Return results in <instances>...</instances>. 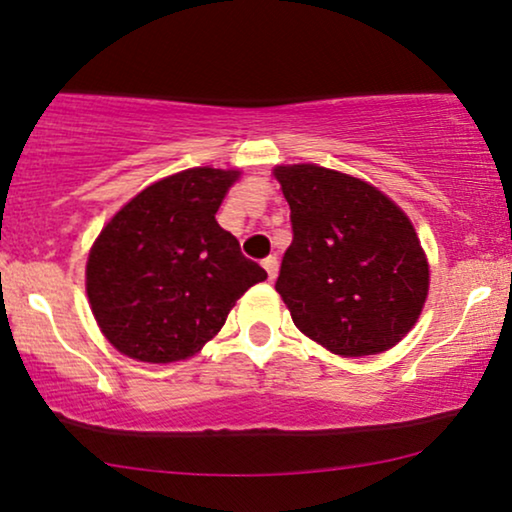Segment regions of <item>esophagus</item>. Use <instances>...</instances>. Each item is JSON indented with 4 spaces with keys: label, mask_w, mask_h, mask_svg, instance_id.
Instances as JSON below:
<instances>
[{
    "label": "esophagus",
    "mask_w": 512,
    "mask_h": 512,
    "mask_svg": "<svg viewBox=\"0 0 512 512\" xmlns=\"http://www.w3.org/2000/svg\"><path fill=\"white\" fill-rule=\"evenodd\" d=\"M262 267L267 269V276H269V281H274L276 278V274H278V260L274 255H269L267 260H262Z\"/></svg>",
    "instance_id": "34e87169"
}]
</instances>
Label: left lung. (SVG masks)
<instances>
[{"label":"left lung","instance_id":"left-lung-1","mask_svg":"<svg viewBox=\"0 0 512 512\" xmlns=\"http://www.w3.org/2000/svg\"><path fill=\"white\" fill-rule=\"evenodd\" d=\"M274 174L293 224L276 290L295 326L340 357L397 345L420 316L430 283L409 217L349 174L319 165Z\"/></svg>","mask_w":512,"mask_h":512}]
</instances>
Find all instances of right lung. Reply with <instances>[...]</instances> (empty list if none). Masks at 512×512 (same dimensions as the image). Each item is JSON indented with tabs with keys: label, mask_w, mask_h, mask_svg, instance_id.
Segmentation results:
<instances>
[{
	"label": "right lung",
	"mask_w": 512,
	"mask_h": 512,
	"mask_svg": "<svg viewBox=\"0 0 512 512\" xmlns=\"http://www.w3.org/2000/svg\"><path fill=\"white\" fill-rule=\"evenodd\" d=\"M236 177L193 167L155 181L96 238L89 304L122 354L148 364L193 357L238 297L267 278L215 219Z\"/></svg>",
	"instance_id": "right-lung-1"
}]
</instances>
